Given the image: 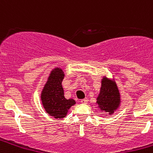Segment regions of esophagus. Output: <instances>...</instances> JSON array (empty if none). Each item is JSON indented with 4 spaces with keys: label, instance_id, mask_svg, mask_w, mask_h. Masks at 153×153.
Returning <instances> with one entry per match:
<instances>
[{
    "label": "esophagus",
    "instance_id": "1",
    "mask_svg": "<svg viewBox=\"0 0 153 153\" xmlns=\"http://www.w3.org/2000/svg\"><path fill=\"white\" fill-rule=\"evenodd\" d=\"M87 102H88V99L87 98H85L83 99V100H80L81 103H87Z\"/></svg>",
    "mask_w": 153,
    "mask_h": 153
}]
</instances>
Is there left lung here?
<instances>
[{
	"label": "left lung",
	"instance_id": "1",
	"mask_svg": "<svg viewBox=\"0 0 153 153\" xmlns=\"http://www.w3.org/2000/svg\"><path fill=\"white\" fill-rule=\"evenodd\" d=\"M98 108L102 112L113 115L119 109L121 103L120 90L116 81L104 76L101 80V88L97 102ZM106 114V115H107ZM106 115V117H107Z\"/></svg>",
	"mask_w": 153,
	"mask_h": 153
}]
</instances>
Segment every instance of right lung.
<instances>
[{
	"mask_svg": "<svg viewBox=\"0 0 153 153\" xmlns=\"http://www.w3.org/2000/svg\"><path fill=\"white\" fill-rule=\"evenodd\" d=\"M63 78L64 72L60 67L53 69L40 93L43 107L47 113L55 119L64 118L70 108L76 104L74 100L64 97L62 86Z\"/></svg>",
	"mask_w": 153,
	"mask_h": 153,
	"instance_id": "obj_1",
	"label": "right lung"
}]
</instances>
